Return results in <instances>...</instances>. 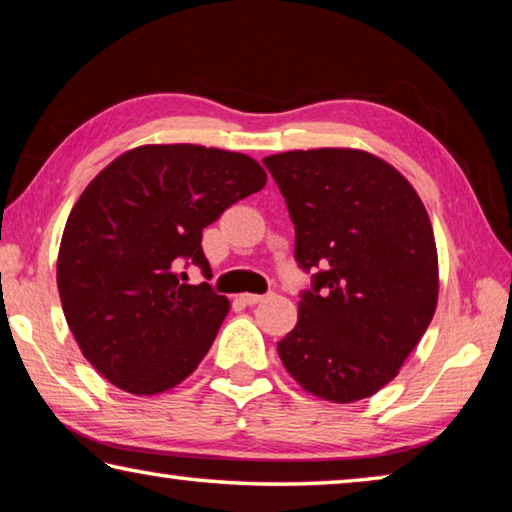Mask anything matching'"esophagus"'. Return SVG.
I'll use <instances>...</instances> for the list:
<instances>
[{"mask_svg": "<svg viewBox=\"0 0 512 512\" xmlns=\"http://www.w3.org/2000/svg\"><path fill=\"white\" fill-rule=\"evenodd\" d=\"M241 300H244L246 305L253 307V305H259V302L264 300V296H259V293H244V296H241Z\"/></svg>", "mask_w": 512, "mask_h": 512, "instance_id": "1", "label": "esophagus"}]
</instances>
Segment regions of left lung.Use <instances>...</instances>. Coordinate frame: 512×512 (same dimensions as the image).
<instances>
[{
	"label": "left lung",
	"instance_id": "obj_1",
	"mask_svg": "<svg viewBox=\"0 0 512 512\" xmlns=\"http://www.w3.org/2000/svg\"><path fill=\"white\" fill-rule=\"evenodd\" d=\"M264 167L296 228V262L314 273L277 354L311 395L336 404L375 395L436 311L429 214L409 180L366 151H289Z\"/></svg>",
	"mask_w": 512,
	"mask_h": 512
}]
</instances>
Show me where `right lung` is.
Wrapping results in <instances>:
<instances>
[{
	"label": "right lung",
	"instance_id": "add662e5",
	"mask_svg": "<svg viewBox=\"0 0 512 512\" xmlns=\"http://www.w3.org/2000/svg\"><path fill=\"white\" fill-rule=\"evenodd\" d=\"M266 173L244 153L149 144L119 155L69 212L58 250L67 325L94 368L133 395L192 375L228 316L210 280L203 228L259 192Z\"/></svg>",
	"mask_w": 512,
	"mask_h": 512
}]
</instances>
